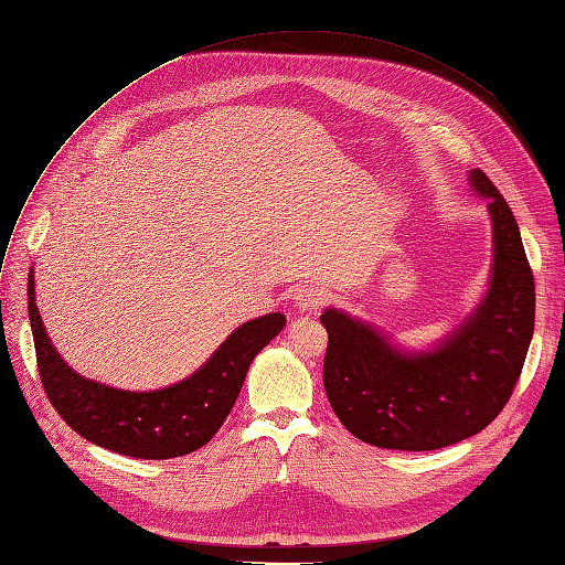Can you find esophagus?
Masks as SVG:
<instances>
[{"label": "esophagus", "instance_id": "34e87169", "mask_svg": "<svg viewBox=\"0 0 565 565\" xmlns=\"http://www.w3.org/2000/svg\"><path fill=\"white\" fill-rule=\"evenodd\" d=\"M324 301H327V295H324L320 287L306 285V287L295 291V306L299 310H318Z\"/></svg>", "mask_w": 565, "mask_h": 565}]
</instances>
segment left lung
Wrapping results in <instances>:
<instances>
[{"label": "left lung", "mask_w": 565, "mask_h": 565, "mask_svg": "<svg viewBox=\"0 0 565 565\" xmlns=\"http://www.w3.org/2000/svg\"><path fill=\"white\" fill-rule=\"evenodd\" d=\"M472 186L493 220L491 287L475 313L433 353L406 355L376 329L327 308L324 393L350 435L399 451L468 439L510 402L535 327V280L508 201L483 170Z\"/></svg>", "instance_id": "8db88e82"}]
</instances>
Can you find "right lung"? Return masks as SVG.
<instances>
[{
  "instance_id": "right-lung-1",
  "label": "right lung",
  "mask_w": 565,
  "mask_h": 565,
  "mask_svg": "<svg viewBox=\"0 0 565 565\" xmlns=\"http://www.w3.org/2000/svg\"><path fill=\"white\" fill-rule=\"evenodd\" d=\"M28 313L39 379L55 412L84 439L114 454L145 460L178 458L215 437L238 399L252 360L285 324L280 313L249 320L186 381L163 391L128 393L79 376L57 355L34 306L32 274Z\"/></svg>"
}]
</instances>
